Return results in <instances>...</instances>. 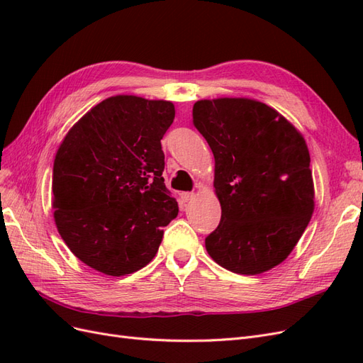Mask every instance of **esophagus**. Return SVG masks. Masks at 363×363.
Segmentation results:
<instances>
[{
  "mask_svg": "<svg viewBox=\"0 0 363 363\" xmlns=\"http://www.w3.org/2000/svg\"><path fill=\"white\" fill-rule=\"evenodd\" d=\"M194 196H195V195H194L192 192H182V194H180V201H182V203H188V201H191V200L194 199Z\"/></svg>",
  "mask_w": 363,
  "mask_h": 363,
  "instance_id": "34e87169",
  "label": "esophagus"
}]
</instances>
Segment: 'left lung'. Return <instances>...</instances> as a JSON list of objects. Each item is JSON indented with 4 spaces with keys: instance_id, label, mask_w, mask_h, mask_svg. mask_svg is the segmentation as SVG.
<instances>
[{
    "instance_id": "left-lung-1",
    "label": "left lung",
    "mask_w": 363,
    "mask_h": 363,
    "mask_svg": "<svg viewBox=\"0 0 363 363\" xmlns=\"http://www.w3.org/2000/svg\"><path fill=\"white\" fill-rule=\"evenodd\" d=\"M192 116L213 152L221 203L207 252L236 274L274 268L289 256L313 213L304 138L272 107L248 98L196 101Z\"/></svg>"
}]
</instances>
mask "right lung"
I'll return each instance as SVG.
<instances>
[{
    "instance_id": "right-lung-1",
    "label": "right lung",
    "mask_w": 363,
    "mask_h": 363,
    "mask_svg": "<svg viewBox=\"0 0 363 363\" xmlns=\"http://www.w3.org/2000/svg\"><path fill=\"white\" fill-rule=\"evenodd\" d=\"M174 104L116 95L96 104L65 136L52 168L57 230L74 255L107 276L152 260L179 213L164 186L160 139Z\"/></svg>"
}]
</instances>
